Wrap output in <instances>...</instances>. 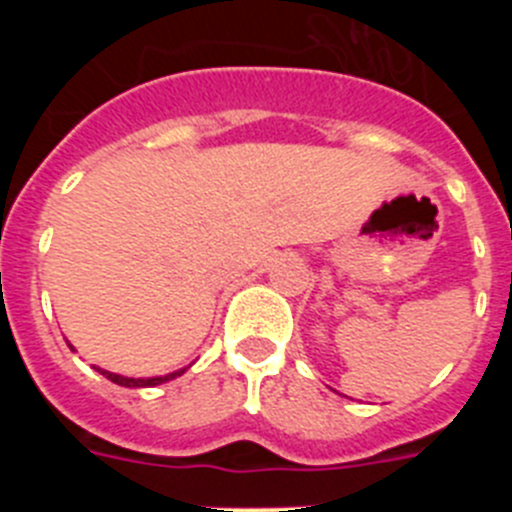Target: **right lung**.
Here are the masks:
<instances>
[{"mask_svg": "<svg viewBox=\"0 0 512 512\" xmlns=\"http://www.w3.org/2000/svg\"><path fill=\"white\" fill-rule=\"evenodd\" d=\"M71 346V343H69ZM71 351H74V346H71ZM99 374H104V377L110 379V382L120 384V387H156V384H164L169 382V379H176L182 377L187 369H179V372H171V374H164V377H148V379H135V377H122V374H112V372H104V369H97Z\"/></svg>", "mask_w": 512, "mask_h": 512, "instance_id": "add662e5", "label": "right lung"}]
</instances>
